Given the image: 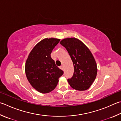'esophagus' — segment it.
<instances>
[{"label":"esophagus","mask_w":121,"mask_h":121,"mask_svg":"<svg viewBox=\"0 0 121 121\" xmlns=\"http://www.w3.org/2000/svg\"><path fill=\"white\" fill-rule=\"evenodd\" d=\"M60 68L61 69H62V70H63V69H64V67H63V65H61V66L60 67Z\"/></svg>","instance_id":"1"}]
</instances>
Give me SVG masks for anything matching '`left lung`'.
I'll return each mask as SVG.
<instances>
[{"label": "left lung", "instance_id": "left-lung-1", "mask_svg": "<svg viewBox=\"0 0 121 121\" xmlns=\"http://www.w3.org/2000/svg\"><path fill=\"white\" fill-rule=\"evenodd\" d=\"M60 43L67 49L74 67L73 76L68 79L69 84L79 91L89 88L97 73V64L91 52L82 42L75 38L64 39Z\"/></svg>", "mask_w": 121, "mask_h": 121}]
</instances>
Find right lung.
I'll list each match as a JSON object with an SVG mask.
<instances>
[{
    "label": "right lung",
    "instance_id": "right-lung-1",
    "mask_svg": "<svg viewBox=\"0 0 121 121\" xmlns=\"http://www.w3.org/2000/svg\"><path fill=\"white\" fill-rule=\"evenodd\" d=\"M60 41L56 38L42 39L33 48L26 60V77L32 86L41 93L53 91L63 73L51 57L52 51Z\"/></svg>",
    "mask_w": 121,
    "mask_h": 121
}]
</instances>
